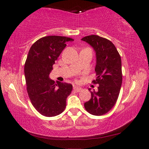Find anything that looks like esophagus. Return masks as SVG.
<instances>
[{"mask_svg":"<svg viewBox=\"0 0 149 149\" xmlns=\"http://www.w3.org/2000/svg\"><path fill=\"white\" fill-rule=\"evenodd\" d=\"M73 90L75 92H80L81 91V88H80V87H78V86H74V88H73Z\"/></svg>","mask_w":149,"mask_h":149,"instance_id":"34e87169","label":"esophagus"}]
</instances>
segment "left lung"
Here are the masks:
<instances>
[{
  "mask_svg": "<svg viewBox=\"0 0 149 149\" xmlns=\"http://www.w3.org/2000/svg\"><path fill=\"white\" fill-rule=\"evenodd\" d=\"M81 40L89 44L95 52L97 77L93 82L99 84L97 92H91V97L84 103V107L91 114L101 116L112 109L119 95L122 84L121 59L114 45L106 38L91 35Z\"/></svg>",
  "mask_w": 149,
  "mask_h": 149,
  "instance_id": "left-lung-1",
  "label": "left lung"
}]
</instances>
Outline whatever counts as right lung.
I'll list each match as a JSON object with an SVG mask.
<instances>
[{"label": "right lung", "instance_id": "obj_1", "mask_svg": "<svg viewBox=\"0 0 149 149\" xmlns=\"http://www.w3.org/2000/svg\"><path fill=\"white\" fill-rule=\"evenodd\" d=\"M67 37L51 36L40 38L31 46L25 65L26 88L32 104L40 113L52 117L60 114L66 107V100L72 85L49 78L53 65L66 47Z\"/></svg>", "mask_w": 149, "mask_h": 149}]
</instances>
